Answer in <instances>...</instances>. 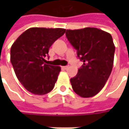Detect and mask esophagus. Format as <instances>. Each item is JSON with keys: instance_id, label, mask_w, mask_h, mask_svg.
Returning <instances> with one entry per match:
<instances>
[{"instance_id": "1", "label": "esophagus", "mask_w": 129, "mask_h": 129, "mask_svg": "<svg viewBox=\"0 0 129 129\" xmlns=\"http://www.w3.org/2000/svg\"><path fill=\"white\" fill-rule=\"evenodd\" d=\"M62 68H63L64 70H67V68H68V66H63V67H62Z\"/></svg>"}]
</instances>
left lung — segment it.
<instances>
[{
	"label": "left lung",
	"mask_w": 129,
	"mask_h": 129,
	"mask_svg": "<svg viewBox=\"0 0 129 129\" xmlns=\"http://www.w3.org/2000/svg\"><path fill=\"white\" fill-rule=\"evenodd\" d=\"M66 37L83 62L77 75L70 79L72 89L82 98L94 96L104 87L113 69L115 45L111 35L97 28L86 27L67 29Z\"/></svg>",
	"instance_id": "8db88e82"
}]
</instances>
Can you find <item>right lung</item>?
Instances as JSON below:
<instances>
[{"instance_id":"add662e5","label":"right lung","mask_w":129,"mask_h":129,"mask_svg":"<svg viewBox=\"0 0 129 129\" xmlns=\"http://www.w3.org/2000/svg\"><path fill=\"white\" fill-rule=\"evenodd\" d=\"M66 29L30 28L11 48V62L19 82L34 95H45L54 88L61 67L47 64L49 49Z\"/></svg>"}]
</instances>
